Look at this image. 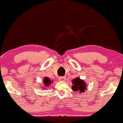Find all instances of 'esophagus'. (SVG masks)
<instances>
[{"mask_svg": "<svg viewBox=\"0 0 123 123\" xmlns=\"http://www.w3.org/2000/svg\"><path fill=\"white\" fill-rule=\"evenodd\" d=\"M59 80L60 81H65L66 79H65V77H60L59 78Z\"/></svg>", "mask_w": 123, "mask_h": 123, "instance_id": "34e87169", "label": "esophagus"}]
</instances>
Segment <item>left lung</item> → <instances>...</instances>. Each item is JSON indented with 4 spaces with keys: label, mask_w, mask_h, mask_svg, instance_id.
Instances as JSON below:
<instances>
[{
    "label": "left lung",
    "mask_w": 123,
    "mask_h": 123,
    "mask_svg": "<svg viewBox=\"0 0 123 123\" xmlns=\"http://www.w3.org/2000/svg\"><path fill=\"white\" fill-rule=\"evenodd\" d=\"M72 83L73 85L72 86V90L74 91H80V92H84L85 90L87 88L86 85L83 80L80 79L79 77L75 78L72 80Z\"/></svg>",
    "instance_id": "8db88e82"
}]
</instances>
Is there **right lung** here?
<instances>
[{
  "label": "right lung",
  "instance_id": "right-lung-1",
  "mask_svg": "<svg viewBox=\"0 0 123 123\" xmlns=\"http://www.w3.org/2000/svg\"><path fill=\"white\" fill-rule=\"evenodd\" d=\"M51 82V80H50V79L48 77H45V78L43 79V84L45 86H49V85H50Z\"/></svg>",
  "mask_w": 123,
  "mask_h": 123
}]
</instances>
